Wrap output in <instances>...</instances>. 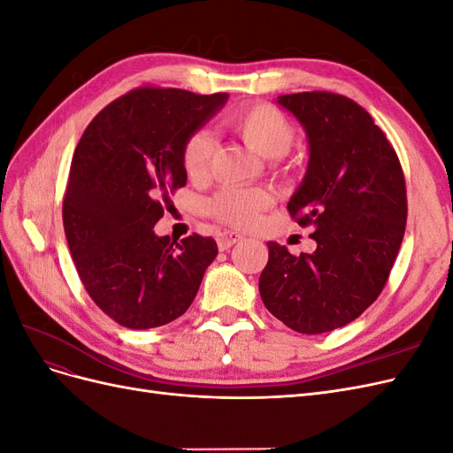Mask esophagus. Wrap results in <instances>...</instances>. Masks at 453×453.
I'll use <instances>...</instances> for the list:
<instances>
[{
    "mask_svg": "<svg viewBox=\"0 0 453 453\" xmlns=\"http://www.w3.org/2000/svg\"><path fill=\"white\" fill-rule=\"evenodd\" d=\"M242 240H243V236L240 234V232H236V230H225V232H221V234H219L217 243H219V250L226 251V250L232 248V245L242 242Z\"/></svg>",
    "mask_w": 453,
    "mask_h": 453,
    "instance_id": "esophagus-1",
    "label": "esophagus"
}]
</instances>
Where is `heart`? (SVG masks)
<instances>
[{"mask_svg": "<svg viewBox=\"0 0 453 453\" xmlns=\"http://www.w3.org/2000/svg\"><path fill=\"white\" fill-rule=\"evenodd\" d=\"M228 127L243 143L265 158H280L289 153L295 142V130L285 115L270 104H255L238 109L228 117ZM213 153V138L208 130H198L183 147V166L190 177H202L208 172ZM268 196L260 190L223 188L211 198L210 211L230 225H251L257 213L266 208Z\"/></svg>", "mask_w": 453, "mask_h": 453, "instance_id": "1", "label": "heart"}]
</instances>
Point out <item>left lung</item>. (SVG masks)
<instances>
[{"label": "left lung", "mask_w": 453, "mask_h": 453, "mask_svg": "<svg viewBox=\"0 0 453 453\" xmlns=\"http://www.w3.org/2000/svg\"><path fill=\"white\" fill-rule=\"evenodd\" d=\"M306 132L308 168L287 210L313 226V253L268 242L258 291L268 311L303 334L357 319L386 285L406 226L401 162L365 109L333 92L278 96Z\"/></svg>", "instance_id": "8db88e82"}]
</instances>
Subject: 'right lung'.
<instances>
[{
    "label": "right lung",
    "instance_id": "obj_1",
    "mask_svg": "<svg viewBox=\"0 0 453 453\" xmlns=\"http://www.w3.org/2000/svg\"><path fill=\"white\" fill-rule=\"evenodd\" d=\"M228 94L135 88L94 117L64 196V230L87 293L119 325L145 331L183 315L217 257L213 238L157 236L187 183L183 147Z\"/></svg>",
    "mask_w": 453,
    "mask_h": 453
}]
</instances>
